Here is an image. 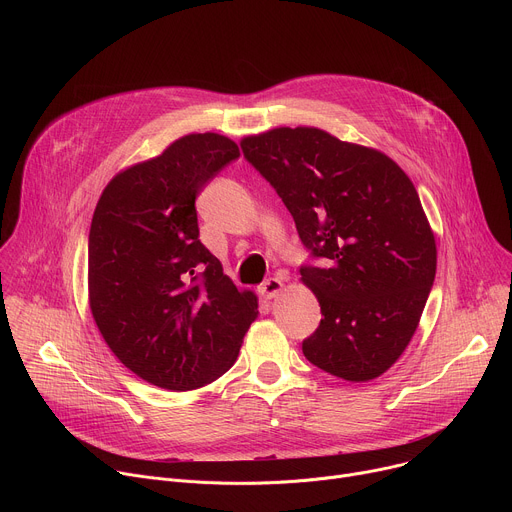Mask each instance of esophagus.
<instances>
[{
	"label": "esophagus",
	"mask_w": 512,
	"mask_h": 512,
	"mask_svg": "<svg viewBox=\"0 0 512 512\" xmlns=\"http://www.w3.org/2000/svg\"><path fill=\"white\" fill-rule=\"evenodd\" d=\"M283 291V281H281V277H269L263 285H261V296L265 298V300H273V298H277L279 294Z\"/></svg>",
	"instance_id": "obj_1"
}]
</instances>
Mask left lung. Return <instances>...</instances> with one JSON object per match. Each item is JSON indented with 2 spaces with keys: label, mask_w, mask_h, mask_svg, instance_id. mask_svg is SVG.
I'll list each match as a JSON object with an SVG mask.
<instances>
[{
  "label": "left lung",
  "mask_w": 512,
  "mask_h": 512,
  "mask_svg": "<svg viewBox=\"0 0 512 512\" xmlns=\"http://www.w3.org/2000/svg\"><path fill=\"white\" fill-rule=\"evenodd\" d=\"M320 267H302L322 320L302 350L318 369L364 383L411 342L435 277V237L409 176L389 156L318 127L241 139Z\"/></svg>",
  "instance_id": "8db88e82"
}]
</instances>
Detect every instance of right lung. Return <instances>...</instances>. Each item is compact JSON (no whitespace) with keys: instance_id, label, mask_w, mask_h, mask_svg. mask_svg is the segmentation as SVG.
<instances>
[{"instance_id":"1","label":"right lung","mask_w":512,"mask_h":512,"mask_svg":"<svg viewBox=\"0 0 512 512\" xmlns=\"http://www.w3.org/2000/svg\"><path fill=\"white\" fill-rule=\"evenodd\" d=\"M221 133H188L105 186L89 233V306L111 352L168 391L223 377L257 318V296L237 289L198 239L194 200L239 158Z\"/></svg>"}]
</instances>
